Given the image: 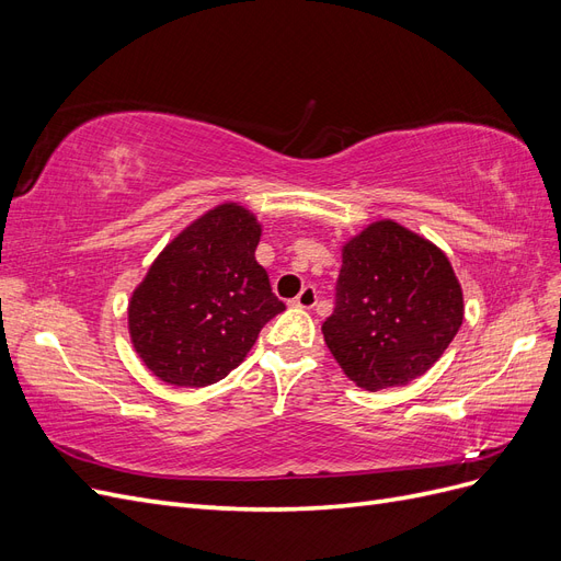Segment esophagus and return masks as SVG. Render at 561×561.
<instances>
[{"label": "esophagus", "mask_w": 561, "mask_h": 561, "mask_svg": "<svg viewBox=\"0 0 561 561\" xmlns=\"http://www.w3.org/2000/svg\"><path fill=\"white\" fill-rule=\"evenodd\" d=\"M316 301H318V293H316L313 285L304 287V290L293 299V304H295V307H299V309H313Z\"/></svg>", "instance_id": "1"}]
</instances>
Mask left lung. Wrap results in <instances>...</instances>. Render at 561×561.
<instances>
[{
    "label": "left lung",
    "instance_id": "8db88e82",
    "mask_svg": "<svg viewBox=\"0 0 561 561\" xmlns=\"http://www.w3.org/2000/svg\"><path fill=\"white\" fill-rule=\"evenodd\" d=\"M461 322V283L423 236L381 219L344 245L322 336L355 386L375 393L426 375Z\"/></svg>",
    "mask_w": 561,
    "mask_h": 561
}]
</instances>
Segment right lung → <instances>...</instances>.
I'll use <instances>...</instances> for the list:
<instances>
[{"instance_id":"obj_1","label":"right lung","mask_w":561,"mask_h":561,"mask_svg":"<svg viewBox=\"0 0 561 561\" xmlns=\"http://www.w3.org/2000/svg\"><path fill=\"white\" fill-rule=\"evenodd\" d=\"M262 227L239 203L192 222L149 266L128 304L130 342L154 377L201 388L239 367L285 311L254 260Z\"/></svg>"}]
</instances>
